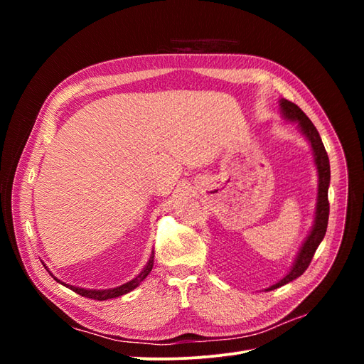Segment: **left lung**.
Here are the masks:
<instances>
[{"label": "left lung", "mask_w": 364, "mask_h": 364, "mask_svg": "<svg viewBox=\"0 0 364 364\" xmlns=\"http://www.w3.org/2000/svg\"><path fill=\"white\" fill-rule=\"evenodd\" d=\"M281 106V112L285 119L290 121H297V126L301 127L302 134L306 136V139L310 141L313 153H314V162L317 167L318 173V196H317V206H316V218H314V225L310 235L306 237L305 243L302 245L299 253H297L296 261L293 264L291 270L289 272L287 277H284L279 282L273 284L272 287L267 290H274L278 287H282L284 284H289L290 281L299 278L301 274L308 269L310 262L314 257L316 249L321 245V241L323 240L326 234V228H328V217H329V202H328V186H329V179H331V171H329V159L326 155V150L323 147V142L321 139V135H318L317 129L311 123V119L308 118L302 109L285 100L279 102Z\"/></svg>", "instance_id": "left-lung-1"}]
</instances>
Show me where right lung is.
<instances>
[{
	"label": "right lung",
	"mask_w": 364,
	"mask_h": 364,
	"mask_svg": "<svg viewBox=\"0 0 364 364\" xmlns=\"http://www.w3.org/2000/svg\"><path fill=\"white\" fill-rule=\"evenodd\" d=\"M153 252H151V257H150V259H149V262H147V266L144 267V270H142L138 277L135 278V279H132V281H129V282H126V284H123V285H119V287H117V289H109V290H86V289H79V287H74V285H68V284H63V282H60L59 279H56L58 282H60V284H63L65 287H70L73 291H75L77 294H80V296H85V297H90V299H95V301H106V299H112V297H118V296H123V294H126V293H129V291H132L134 289H136L138 285H139V282L142 281V279H146V277L147 274L151 272V269H153Z\"/></svg>",
	"instance_id": "obj_1"
}]
</instances>
